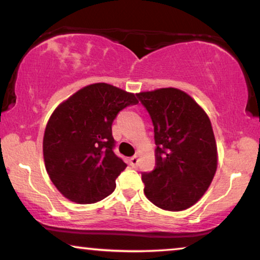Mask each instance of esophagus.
Segmentation results:
<instances>
[{
  "label": "esophagus",
  "instance_id": "obj_1",
  "mask_svg": "<svg viewBox=\"0 0 260 260\" xmlns=\"http://www.w3.org/2000/svg\"><path fill=\"white\" fill-rule=\"evenodd\" d=\"M131 165L133 166V167H137L138 166V164H139V155H134V156H132L131 158Z\"/></svg>",
  "mask_w": 260,
  "mask_h": 260
}]
</instances>
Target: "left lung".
Wrapping results in <instances>:
<instances>
[{
    "label": "left lung",
    "instance_id": "obj_1",
    "mask_svg": "<svg viewBox=\"0 0 260 260\" xmlns=\"http://www.w3.org/2000/svg\"><path fill=\"white\" fill-rule=\"evenodd\" d=\"M154 126L155 168L141 174L149 202L182 211L204 196L217 171L210 119L188 94L161 88L137 94Z\"/></svg>",
    "mask_w": 260,
    "mask_h": 260
}]
</instances>
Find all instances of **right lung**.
Returning <instances> with one entry per match:
<instances>
[{"label": "right lung", "instance_id": "1", "mask_svg": "<svg viewBox=\"0 0 260 260\" xmlns=\"http://www.w3.org/2000/svg\"><path fill=\"white\" fill-rule=\"evenodd\" d=\"M137 104L134 94L94 83L57 106L46 126L43 158L62 196L93 204L114 191L116 178L127 165L113 151L112 123L120 111Z\"/></svg>", "mask_w": 260, "mask_h": 260}]
</instances>
